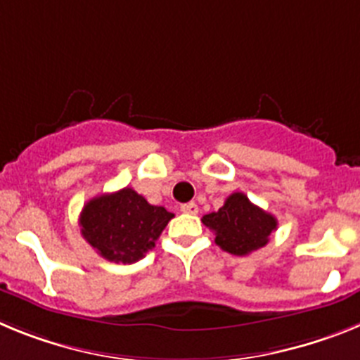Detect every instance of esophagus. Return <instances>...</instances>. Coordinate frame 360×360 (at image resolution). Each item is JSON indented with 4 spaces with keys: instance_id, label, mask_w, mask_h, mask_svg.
I'll use <instances>...</instances> for the list:
<instances>
[{
    "instance_id": "obj_1",
    "label": "esophagus",
    "mask_w": 360,
    "mask_h": 360,
    "mask_svg": "<svg viewBox=\"0 0 360 360\" xmlns=\"http://www.w3.org/2000/svg\"><path fill=\"white\" fill-rule=\"evenodd\" d=\"M180 211L186 212V214H196V212H198V205H196L195 202L184 203L182 207H180Z\"/></svg>"
}]
</instances>
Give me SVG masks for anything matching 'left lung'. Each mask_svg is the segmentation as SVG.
<instances>
[{"label": "left lung", "instance_id": "obj_1", "mask_svg": "<svg viewBox=\"0 0 360 360\" xmlns=\"http://www.w3.org/2000/svg\"><path fill=\"white\" fill-rule=\"evenodd\" d=\"M203 225L216 234L219 249L234 256H247L269 243V236L278 227V219L263 211L243 193H232L224 207L202 218Z\"/></svg>", "mask_w": 360, "mask_h": 360}]
</instances>
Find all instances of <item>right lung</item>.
Returning a JSON list of instances; mask_svg holds the SVG:
<instances>
[{"label":"right lung","mask_w":360,"mask_h":360,"mask_svg":"<svg viewBox=\"0 0 360 360\" xmlns=\"http://www.w3.org/2000/svg\"><path fill=\"white\" fill-rule=\"evenodd\" d=\"M173 212L151 205L131 187L91 198L82 207L79 225L84 240L104 259L135 263L155 247Z\"/></svg>","instance_id":"1"}]
</instances>
